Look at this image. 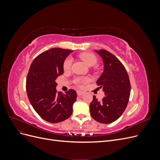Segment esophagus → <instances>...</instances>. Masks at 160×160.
Instances as JSON below:
<instances>
[{
  "mask_svg": "<svg viewBox=\"0 0 160 160\" xmlns=\"http://www.w3.org/2000/svg\"><path fill=\"white\" fill-rule=\"evenodd\" d=\"M77 95H78L79 96H81L82 95H83L85 92L84 91H77Z\"/></svg>",
  "mask_w": 160,
  "mask_h": 160,
  "instance_id": "obj_1",
  "label": "esophagus"
}]
</instances>
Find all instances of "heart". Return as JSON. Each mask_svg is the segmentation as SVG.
<instances>
[{"instance_id":"1","label":"heart","mask_w":160,"mask_h":160,"mask_svg":"<svg viewBox=\"0 0 160 160\" xmlns=\"http://www.w3.org/2000/svg\"><path fill=\"white\" fill-rule=\"evenodd\" d=\"M79 57L82 61H83L88 66H93L95 65L97 62H98V59H97V57L93 54V53L91 52H83L80 54ZM72 63V59L71 57H68L65 60L64 63H63V69L65 71H68L71 66ZM87 79L85 78H77L75 79V82L77 85H81L86 83Z\"/></svg>"}]
</instances>
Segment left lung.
I'll use <instances>...</instances> for the list:
<instances>
[{
  "label": "left lung",
  "mask_w": 160,
  "mask_h": 160,
  "mask_svg": "<svg viewBox=\"0 0 160 160\" xmlns=\"http://www.w3.org/2000/svg\"><path fill=\"white\" fill-rule=\"evenodd\" d=\"M104 63L103 73L97 84L105 92L98 101L94 95L89 105L91 117L101 123H111L117 120L126 108L131 91L129 75L125 67L112 53L105 49L95 51Z\"/></svg>",
  "instance_id": "left-lung-1"
}]
</instances>
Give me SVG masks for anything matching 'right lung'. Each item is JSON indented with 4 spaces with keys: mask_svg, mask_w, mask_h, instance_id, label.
<instances>
[{
    "mask_svg": "<svg viewBox=\"0 0 160 160\" xmlns=\"http://www.w3.org/2000/svg\"><path fill=\"white\" fill-rule=\"evenodd\" d=\"M72 52L69 49L52 48L33 60L28 72L26 90L32 108L47 122L56 123L68 119L72 113L77 93L69 89L57 92L55 82L63 74V62Z\"/></svg>",
    "mask_w": 160,
    "mask_h": 160,
    "instance_id": "obj_1",
    "label": "right lung"
}]
</instances>
